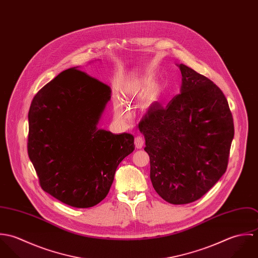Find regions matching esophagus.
Returning <instances> with one entry per match:
<instances>
[{
	"label": "esophagus",
	"instance_id": "obj_1",
	"mask_svg": "<svg viewBox=\"0 0 258 258\" xmlns=\"http://www.w3.org/2000/svg\"><path fill=\"white\" fill-rule=\"evenodd\" d=\"M134 142H135V146L137 149H141V148L144 146V139H143V137H141V136H137V137H135V140H134Z\"/></svg>",
	"mask_w": 258,
	"mask_h": 258
}]
</instances>
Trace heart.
Instances as JSON below:
<instances>
[{
  "instance_id": "1",
  "label": "heart",
  "mask_w": 258,
  "mask_h": 258,
  "mask_svg": "<svg viewBox=\"0 0 258 258\" xmlns=\"http://www.w3.org/2000/svg\"><path fill=\"white\" fill-rule=\"evenodd\" d=\"M156 96V89L155 87H152L151 90L149 91V98L150 99H154ZM115 115L118 117V118H121V119H124L127 117V111L125 109L124 105L121 103V102H116L115 103Z\"/></svg>"
}]
</instances>
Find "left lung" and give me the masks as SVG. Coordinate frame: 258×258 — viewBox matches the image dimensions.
I'll use <instances>...</instances> for the list:
<instances>
[{"label":"left lung","mask_w":258,"mask_h":258,"mask_svg":"<svg viewBox=\"0 0 258 258\" xmlns=\"http://www.w3.org/2000/svg\"><path fill=\"white\" fill-rule=\"evenodd\" d=\"M181 93L152 104L139 123L157 194L173 205L192 203L225 173L233 119L220 87L184 64Z\"/></svg>","instance_id":"obj_1"}]
</instances>
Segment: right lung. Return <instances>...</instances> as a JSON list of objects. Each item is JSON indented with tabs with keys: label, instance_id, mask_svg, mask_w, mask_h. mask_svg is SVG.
Returning a JSON list of instances; mask_svg holds the SVG:
<instances>
[{
	"label": "right lung",
	"instance_id": "add662e5",
	"mask_svg": "<svg viewBox=\"0 0 258 258\" xmlns=\"http://www.w3.org/2000/svg\"><path fill=\"white\" fill-rule=\"evenodd\" d=\"M110 87L69 69L44 85L29 111L28 154L41 188L74 208L86 209L108 195L134 137L97 129Z\"/></svg>",
	"mask_w": 258,
	"mask_h": 258
}]
</instances>
